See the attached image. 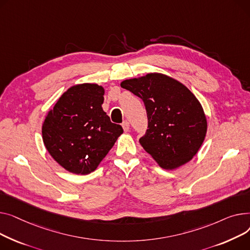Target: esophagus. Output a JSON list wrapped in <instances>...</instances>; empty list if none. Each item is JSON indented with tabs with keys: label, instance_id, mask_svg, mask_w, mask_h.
<instances>
[{
	"label": "esophagus",
	"instance_id": "1",
	"mask_svg": "<svg viewBox=\"0 0 250 250\" xmlns=\"http://www.w3.org/2000/svg\"><path fill=\"white\" fill-rule=\"evenodd\" d=\"M122 127H123V129H124L125 132H128L129 129H130V124H129V122H128L127 120H125V121L122 123Z\"/></svg>",
	"mask_w": 250,
	"mask_h": 250
}]
</instances>
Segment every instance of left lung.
Wrapping results in <instances>:
<instances>
[{"label": "left lung", "instance_id": "obj_1", "mask_svg": "<svg viewBox=\"0 0 250 250\" xmlns=\"http://www.w3.org/2000/svg\"><path fill=\"white\" fill-rule=\"evenodd\" d=\"M121 86L144 103L148 125L139 142L161 167L177 168L196 155L206 136L207 120L186 85L161 73H148L126 80Z\"/></svg>", "mask_w": 250, "mask_h": 250}]
</instances>
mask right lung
Masks as SVG:
<instances>
[{
  "label": "right lung",
  "mask_w": 250,
  "mask_h": 250,
  "mask_svg": "<svg viewBox=\"0 0 250 250\" xmlns=\"http://www.w3.org/2000/svg\"><path fill=\"white\" fill-rule=\"evenodd\" d=\"M105 91L96 83L77 84L62 94L42 125L50 155L77 174L94 171L123 133L103 111Z\"/></svg>",
  "instance_id": "add662e5"
}]
</instances>
